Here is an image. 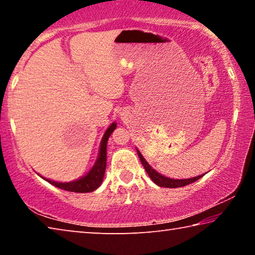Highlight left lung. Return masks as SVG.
Here are the masks:
<instances>
[{"mask_svg": "<svg viewBox=\"0 0 255 255\" xmlns=\"http://www.w3.org/2000/svg\"><path fill=\"white\" fill-rule=\"evenodd\" d=\"M137 154L140 158V162L143 164V166L145 167L146 172L149 175V178L152 179L154 183H156L159 187H165V188H180V187H184V185H188L192 182H196L197 180H199L202 178L204 175H199V176H195V178H190V179H183V180H175V179H170L166 178L162 174H159L158 172L155 171L149 164L145 161V158L143 157V155L140 154L139 150L137 149Z\"/></svg>", "mask_w": 255, "mask_h": 255, "instance_id": "1", "label": "left lung"}]
</instances>
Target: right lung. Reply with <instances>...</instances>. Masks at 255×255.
<instances>
[{
	"instance_id": "obj_1",
	"label": "right lung",
	"mask_w": 255,
	"mask_h": 255,
	"mask_svg": "<svg viewBox=\"0 0 255 255\" xmlns=\"http://www.w3.org/2000/svg\"><path fill=\"white\" fill-rule=\"evenodd\" d=\"M116 127H117V124L112 123L110 127L107 129L105 135L102 137L101 145H100V152H99V156L96 164L92 167L90 172L83 178L79 180L72 181V182H55V181H51L49 179L42 178L46 181H48L50 184L55 185L59 189L66 190V191L71 192H92L94 190L100 187V184L103 181V176H105L106 172V165H107V143L108 139L111 135V132L115 130Z\"/></svg>"
}]
</instances>
